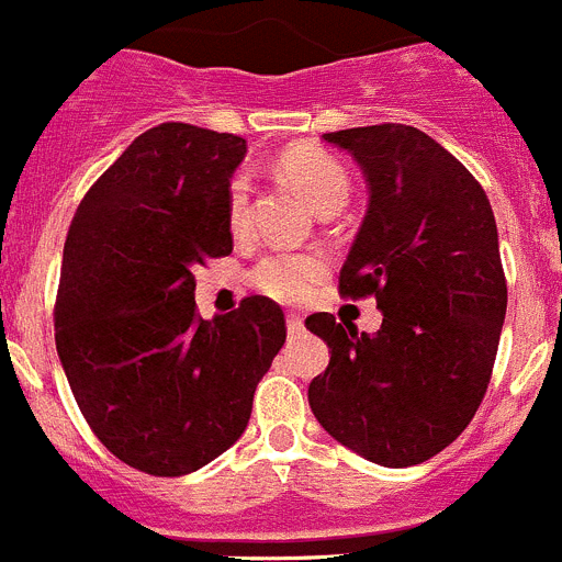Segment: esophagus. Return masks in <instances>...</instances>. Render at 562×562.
Listing matches in <instances>:
<instances>
[{"instance_id": "34e87169", "label": "esophagus", "mask_w": 562, "mask_h": 562, "mask_svg": "<svg viewBox=\"0 0 562 562\" xmlns=\"http://www.w3.org/2000/svg\"><path fill=\"white\" fill-rule=\"evenodd\" d=\"M285 325H288V333H291V336H296V333L305 330V325H302V316H300V313H288V316H285Z\"/></svg>"}]
</instances>
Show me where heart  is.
I'll return each instance as SVG.
<instances>
[{"label": "heart", "mask_w": 562, "mask_h": 562, "mask_svg": "<svg viewBox=\"0 0 562 562\" xmlns=\"http://www.w3.org/2000/svg\"><path fill=\"white\" fill-rule=\"evenodd\" d=\"M280 173L300 190L302 199L316 212L327 206H341L350 193V176L341 161L327 150L311 148V145H296L280 156ZM251 212V179L249 173H235L226 190V218L235 232L249 224ZM325 274V260L313 251L291 255H266L255 269H251V285L257 291L269 293L280 302H296L307 296L313 285Z\"/></svg>", "instance_id": "obj_1"}]
</instances>
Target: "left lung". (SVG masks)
I'll return each mask as SVG.
<instances>
[{
	"label": "left lung",
	"mask_w": 562,
	"mask_h": 562,
	"mask_svg": "<svg viewBox=\"0 0 562 562\" xmlns=\"http://www.w3.org/2000/svg\"><path fill=\"white\" fill-rule=\"evenodd\" d=\"M325 139L361 165L369 190L338 288L375 293L383 325L369 336L330 313L307 316L330 347L307 403L344 448L408 468L448 448L487 392L507 313L493 206L462 161L412 125Z\"/></svg>",
	"instance_id": "left-lung-1"
}]
</instances>
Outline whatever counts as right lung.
I'll return each mask as SVG.
<instances>
[{
	"label": "right lung",
	"instance_id": "add662e5",
	"mask_svg": "<svg viewBox=\"0 0 562 562\" xmlns=\"http://www.w3.org/2000/svg\"><path fill=\"white\" fill-rule=\"evenodd\" d=\"M244 156L235 134L156 125L94 181L64 244L60 367L100 442L150 476H184L232 448L285 344L269 296L195 313L193 269L232 251L226 190Z\"/></svg>",
	"mask_w": 562,
	"mask_h": 562
}]
</instances>
